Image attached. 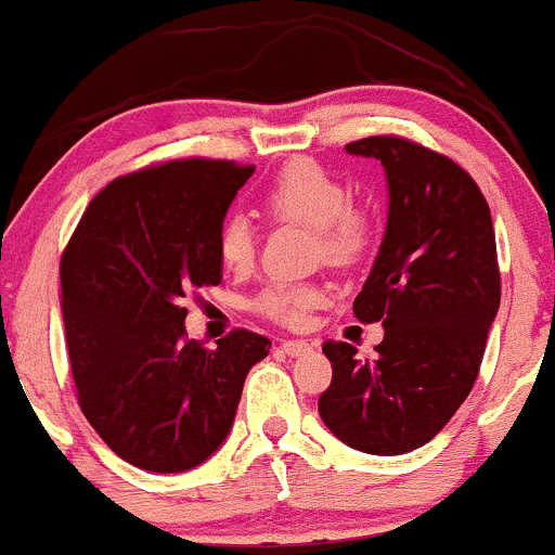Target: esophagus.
Wrapping results in <instances>:
<instances>
[{"label":"esophagus","mask_w":555,"mask_h":555,"mask_svg":"<svg viewBox=\"0 0 555 555\" xmlns=\"http://www.w3.org/2000/svg\"><path fill=\"white\" fill-rule=\"evenodd\" d=\"M282 349L289 358H299V354H308L313 352V344H310L308 339H286L282 344Z\"/></svg>","instance_id":"34e87169"}]
</instances>
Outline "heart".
I'll return each instance as SVG.
<instances>
[{
	"mask_svg": "<svg viewBox=\"0 0 555 555\" xmlns=\"http://www.w3.org/2000/svg\"><path fill=\"white\" fill-rule=\"evenodd\" d=\"M260 206L273 219L302 221L315 232V256L328 263H360L375 242V219L367 208L349 201V190L334 171L295 158L260 193ZM216 253L229 271H247L256 258V232L247 216L229 214L216 232ZM328 289L318 282H269L253 297V310L284 326H299Z\"/></svg>",
	"mask_w": 555,
	"mask_h": 555,
	"instance_id": "obj_1",
	"label": "heart"
}]
</instances>
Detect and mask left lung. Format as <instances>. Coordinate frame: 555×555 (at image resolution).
<instances>
[{
    "label": "left lung",
    "instance_id": "obj_1",
    "mask_svg": "<svg viewBox=\"0 0 555 555\" xmlns=\"http://www.w3.org/2000/svg\"><path fill=\"white\" fill-rule=\"evenodd\" d=\"M347 151L386 169V234L352 305L386 331L375 360L323 344L334 378L318 412L352 449L397 456L436 438L473 391L501 302L495 234L480 188L449 156L399 135Z\"/></svg>",
    "mask_w": 555,
    "mask_h": 555
}]
</instances>
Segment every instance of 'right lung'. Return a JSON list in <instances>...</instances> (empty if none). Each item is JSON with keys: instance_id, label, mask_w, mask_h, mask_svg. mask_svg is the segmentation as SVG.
I'll return each mask as SVG.
<instances>
[{"instance_id": "obj_1", "label": "right lung", "mask_w": 555, "mask_h": 555, "mask_svg": "<svg viewBox=\"0 0 555 555\" xmlns=\"http://www.w3.org/2000/svg\"><path fill=\"white\" fill-rule=\"evenodd\" d=\"M256 167L175 158L112 180L60 263L78 404L117 456L184 473L224 443L245 375L269 354L256 331L214 349L184 334L182 297L221 282L216 232Z\"/></svg>"}]
</instances>
